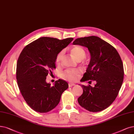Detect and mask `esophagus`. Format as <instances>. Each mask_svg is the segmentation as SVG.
Returning <instances> with one entry per match:
<instances>
[{"label": "esophagus", "mask_w": 134, "mask_h": 134, "mask_svg": "<svg viewBox=\"0 0 134 134\" xmlns=\"http://www.w3.org/2000/svg\"><path fill=\"white\" fill-rule=\"evenodd\" d=\"M75 86V84L72 83H68V86H69V87H72V86Z\"/></svg>", "instance_id": "esophagus-1"}]
</instances>
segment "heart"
<instances>
[{
	"mask_svg": "<svg viewBox=\"0 0 134 134\" xmlns=\"http://www.w3.org/2000/svg\"><path fill=\"white\" fill-rule=\"evenodd\" d=\"M70 51L77 60L82 61L86 57V52L85 49L80 46H73ZM63 55V51H60L58 53L56 57V63L58 64L61 62ZM81 73V71L79 69H72V70H67L61 74V78L64 80L70 82L76 81L79 76Z\"/></svg>",
	"mask_w": 134,
	"mask_h": 134,
	"instance_id": "1",
	"label": "heart"
}]
</instances>
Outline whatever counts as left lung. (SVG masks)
Segmentation results:
<instances>
[{
    "instance_id": "obj_1",
    "label": "left lung",
    "mask_w": 134,
    "mask_h": 134,
    "mask_svg": "<svg viewBox=\"0 0 134 134\" xmlns=\"http://www.w3.org/2000/svg\"><path fill=\"white\" fill-rule=\"evenodd\" d=\"M73 44L87 47L91 53L81 80L97 83L93 87L81 85L83 92L78 102L91 112L104 110L115 100L122 84L124 72L119 54L110 44L95 36L78 38Z\"/></svg>"
}]
</instances>
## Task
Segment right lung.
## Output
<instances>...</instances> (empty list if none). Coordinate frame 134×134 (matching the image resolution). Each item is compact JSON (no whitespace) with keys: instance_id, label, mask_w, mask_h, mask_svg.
<instances>
[{"instance_id":"1","label":"right lung","mask_w":134,"mask_h":134,"mask_svg":"<svg viewBox=\"0 0 134 134\" xmlns=\"http://www.w3.org/2000/svg\"><path fill=\"white\" fill-rule=\"evenodd\" d=\"M73 40L42 37L24 48L18 58L16 80L19 88L26 103L38 113H47L55 108L67 82L59 79L52 87L46 77L56 68L57 54Z\"/></svg>"}]
</instances>
